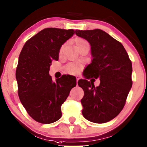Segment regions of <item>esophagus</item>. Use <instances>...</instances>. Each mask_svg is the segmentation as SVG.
Segmentation results:
<instances>
[{
    "label": "esophagus",
    "mask_w": 147,
    "mask_h": 147,
    "mask_svg": "<svg viewBox=\"0 0 147 147\" xmlns=\"http://www.w3.org/2000/svg\"><path fill=\"white\" fill-rule=\"evenodd\" d=\"M80 80V76H76V81H78Z\"/></svg>",
    "instance_id": "esophagus-1"
}]
</instances>
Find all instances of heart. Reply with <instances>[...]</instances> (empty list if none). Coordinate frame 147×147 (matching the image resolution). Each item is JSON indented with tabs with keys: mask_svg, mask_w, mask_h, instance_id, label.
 Returning a JSON list of instances; mask_svg holds the SVG:
<instances>
[{
	"mask_svg": "<svg viewBox=\"0 0 147 147\" xmlns=\"http://www.w3.org/2000/svg\"><path fill=\"white\" fill-rule=\"evenodd\" d=\"M87 43H88L87 41H86L84 39H79L76 41V45H77V47L84 45V44H87ZM80 67H81L80 65L74 63H71L67 65V66L66 67V69L68 73L71 74H77L78 72L80 71Z\"/></svg>",
	"mask_w": 147,
	"mask_h": 147,
	"instance_id": "heart-1",
	"label": "heart"
}]
</instances>
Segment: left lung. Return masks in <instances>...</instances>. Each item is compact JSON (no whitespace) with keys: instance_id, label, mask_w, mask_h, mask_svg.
I'll list each match as a JSON object with an SVG mask.
<instances>
[{"instance_id":"1","label":"left lung","mask_w":147,"mask_h":147,"mask_svg":"<svg viewBox=\"0 0 147 147\" xmlns=\"http://www.w3.org/2000/svg\"><path fill=\"white\" fill-rule=\"evenodd\" d=\"M76 34L91 47L92 59L85 68L84 78H99L101 81L96 87L85 79L78 81L84 92L81 100L82 115L91 122H108L125 105L132 86V62L121 43L102 30H76Z\"/></svg>"}]
</instances>
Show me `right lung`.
<instances>
[{
  "label": "right lung",
  "instance_id": "1",
  "mask_svg": "<svg viewBox=\"0 0 147 147\" xmlns=\"http://www.w3.org/2000/svg\"><path fill=\"white\" fill-rule=\"evenodd\" d=\"M74 30L45 28L28 40L19 56L16 69L18 95L30 117L41 123H51L61 117V105L76 86V79L62 76L53 82L49 75L53 60L59 59L61 46Z\"/></svg>",
  "mask_w": 147,
  "mask_h": 147
}]
</instances>
